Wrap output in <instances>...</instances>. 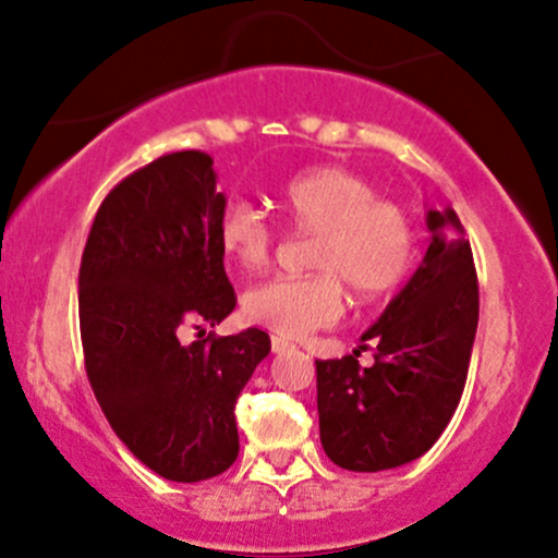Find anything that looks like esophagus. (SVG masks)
<instances>
[{
  "label": "esophagus",
  "instance_id": "1",
  "mask_svg": "<svg viewBox=\"0 0 558 558\" xmlns=\"http://www.w3.org/2000/svg\"><path fill=\"white\" fill-rule=\"evenodd\" d=\"M295 349V345L290 343V340H284V338H271V351L274 353H287V351H292Z\"/></svg>",
  "mask_w": 558,
  "mask_h": 558
}]
</instances>
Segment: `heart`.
Wrapping results in <instances>:
<instances>
[{"label": "heart", "instance_id": "b5f03b06", "mask_svg": "<svg viewBox=\"0 0 558 558\" xmlns=\"http://www.w3.org/2000/svg\"><path fill=\"white\" fill-rule=\"evenodd\" d=\"M277 207L292 231L314 233L308 277L274 279L244 295L253 325L281 338H305L343 314V287L356 301H375L407 277L415 231L399 205L377 199V189L345 167H311L277 191ZM226 260L255 277L266 271L279 231L247 202H231L218 218Z\"/></svg>", "mask_w": 558, "mask_h": 558}]
</instances>
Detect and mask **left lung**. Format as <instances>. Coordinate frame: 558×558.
Instances as JSON below:
<instances>
[{
    "label": "left lung",
    "mask_w": 558,
    "mask_h": 558,
    "mask_svg": "<svg viewBox=\"0 0 558 558\" xmlns=\"http://www.w3.org/2000/svg\"><path fill=\"white\" fill-rule=\"evenodd\" d=\"M425 226L423 263L362 335L375 343L373 367L356 356L316 362L322 447L345 471L421 458L463 397L478 325L476 268L452 207L428 209Z\"/></svg>",
    "instance_id": "obj_1"
}]
</instances>
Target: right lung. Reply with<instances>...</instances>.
<instances>
[{"instance_id": "obj_1", "label": "right lung", "mask_w": 558, "mask_h": 558, "mask_svg": "<svg viewBox=\"0 0 558 558\" xmlns=\"http://www.w3.org/2000/svg\"><path fill=\"white\" fill-rule=\"evenodd\" d=\"M213 157L175 151L113 185L80 268V329L95 399L130 452L170 482H205L236 460L233 407L271 351L250 327L194 343L236 305L218 244L226 209ZM199 329V327H196Z\"/></svg>"}]
</instances>
